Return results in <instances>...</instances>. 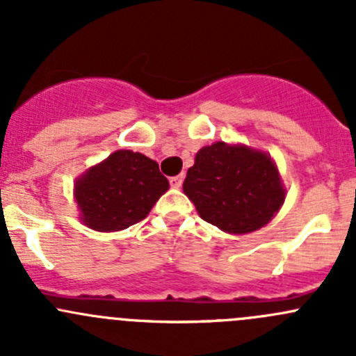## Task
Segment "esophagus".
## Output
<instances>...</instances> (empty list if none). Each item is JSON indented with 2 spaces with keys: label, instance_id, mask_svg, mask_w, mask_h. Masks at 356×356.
<instances>
[{
  "label": "esophagus",
  "instance_id": "34e87169",
  "mask_svg": "<svg viewBox=\"0 0 356 356\" xmlns=\"http://www.w3.org/2000/svg\"><path fill=\"white\" fill-rule=\"evenodd\" d=\"M182 182H184V175H175V177L170 179V186H172V188H175V189L181 188Z\"/></svg>",
  "mask_w": 356,
  "mask_h": 356
}]
</instances>
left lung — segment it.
Wrapping results in <instances>:
<instances>
[{"label": "left lung", "mask_w": 356, "mask_h": 356, "mask_svg": "<svg viewBox=\"0 0 356 356\" xmlns=\"http://www.w3.org/2000/svg\"><path fill=\"white\" fill-rule=\"evenodd\" d=\"M182 189L200 217L227 234H250L265 227L286 200L270 155L241 143L203 146Z\"/></svg>", "instance_id": "left-lung-1"}]
</instances>
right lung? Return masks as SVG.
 Masks as SVG:
<instances>
[{
  "label": "right lung",
  "mask_w": 356,
  "mask_h": 356,
  "mask_svg": "<svg viewBox=\"0 0 356 356\" xmlns=\"http://www.w3.org/2000/svg\"><path fill=\"white\" fill-rule=\"evenodd\" d=\"M168 188L155 160L117 149L75 179L74 201L82 224L92 231L115 232L146 218Z\"/></svg>",
  "instance_id": "add662e5"
}]
</instances>
